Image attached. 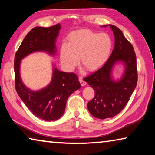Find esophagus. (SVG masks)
Here are the masks:
<instances>
[{
	"label": "esophagus",
	"mask_w": 155,
	"mask_h": 155,
	"mask_svg": "<svg viewBox=\"0 0 155 155\" xmlns=\"http://www.w3.org/2000/svg\"><path fill=\"white\" fill-rule=\"evenodd\" d=\"M78 79H79V82H80V83H81V86H85L86 84V82L85 81H83V78L82 77H79V78H78Z\"/></svg>",
	"instance_id": "esophagus-1"
}]
</instances>
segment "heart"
Listing matches in <instances>:
<instances>
[{"label":"heart","instance_id":"b5f03b06","mask_svg":"<svg viewBox=\"0 0 155 155\" xmlns=\"http://www.w3.org/2000/svg\"><path fill=\"white\" fill-rule=\"evenodd\" d=\"M68 44L60 48V59L68 70L77 65L78 58L89 71H94L103 66L109 59L112 41L107 33H97L90 30L74 31L68 37Z\"/></svg>","mask_w":155,"mask_h":155}]
</instances>
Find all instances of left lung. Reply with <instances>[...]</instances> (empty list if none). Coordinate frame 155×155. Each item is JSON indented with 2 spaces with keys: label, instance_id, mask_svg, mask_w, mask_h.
Here are the masks:
<instances>
[{
  "label": "left lung",
  "instance_id": "8db88e82",
  "mask_svg": "<svg viewBox=\"0 0 155 155\" xmlns=\"http://www.w3.org/2000/svg\"><path fill=\"white\" fill-rule=\"evenodd\" d=\"M109 27L115 36V46L111 54L103 67L83 78L95 91L94 98L87 104L89 111L102 120L115 116L124 108L137 83V61L132 44L120 28L112 25ZM117 62L125 64V70L120 80L114 81L111 72Z\"/></svg>",
  "mask_w": 155,
  "mask_h": 155
}]
</instances>
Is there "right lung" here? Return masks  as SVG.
<instances>
[{
  "label": "right lung",
  "instance_id": "add662e5",
  "mask_svg": "<svg viewBox=\"0 0 155 155\" xmlns=\"http://www.w3.org/2000/svg\"><path fill=\"white\" fill-rule=\"evenodd\" d=\"M61 25L50 27H36L23 40L14 59L15 87L17 94L27 108L36 117L45 121H55L65 111L67 100L74 91L81 87L74 73L59 71L53 67L52 80L48 86L33 91L23 84L20 74V61L35 52H46L51 55L56 53V39Z\"/></svg>",
  "mask_w": 155,
  "mask_h": 155
}]
</instances>
